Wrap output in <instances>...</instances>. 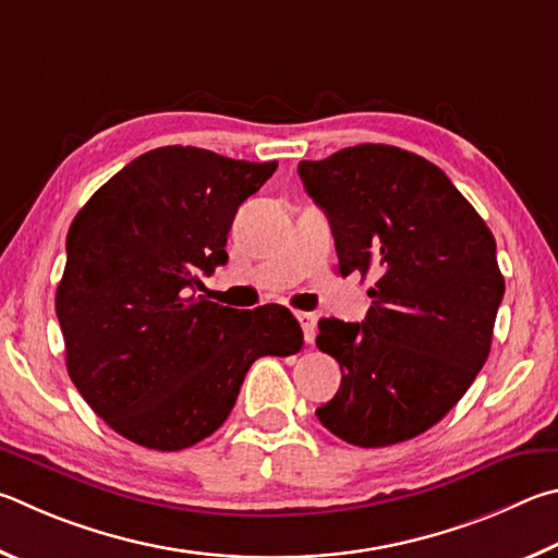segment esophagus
<instances>
[{
    "label": "esophagus",
    "mask_w": 558,
    "mask_h": 558,
    "mask_svg": "<svg viewBox=\"0 0 558 558\" xmlns=\"http://www.w3.org/2000/svg\"><path fill=\"white\" fill-rule=\"evenodd\" d=\"M301 328H304V338L306 343H314L316 340V316L314 314H306V311H301V314H296Z\"/></svg>",
    "instance_id": "34e87169"
}]
</instances>
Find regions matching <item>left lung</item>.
<instances>
[{"mask_svg":"<svg viewBox=\"0 0 558 558\" xmlns=\"http://www.w3.org/2000/svg\"><path fill=\"white\" fill-rule=\"evenodd\" d=\"M299 175L328 215L340 274H379L363 324H318V350L343 373L318 422L360 448L409 441L490 355L505 294L493 232L436 163L397 146H348Z\"/></svg>","mask_w":558,"mask_h":558,"instance_id":"1","label":"left lung"}]
</instances>
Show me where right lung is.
I'll return each instance as SVG.
<instances>
[{
  "mask_svg": "<svg viewBox=\"0 0 558 558\" xmlns=\"http://www.w3.org/2000/svg\"><path fill=\"white\" fill-rule=\"evenodd\" d=\"M277 161H234L195 146L146 151L93 193L68 230L56 291L65 365L93 412L154 451L218 432L250 365L296 355L299 320L195 296L201 274L228 262L240 205Z\"/></svg>",
  "mask_w": 558,
  "mask_h": 558,
  "instance_id": "1",
  "label": "right lung"
}]
</instances>
